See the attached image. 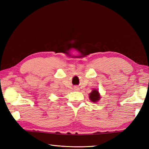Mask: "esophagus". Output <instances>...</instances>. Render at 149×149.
Returning a JSON list of instances; mask_svg holds the SVG:
<instances>
[{"mask_svg":"<svg viewBox=\"0 0 149 149\" xmlns=\"http://www.w3.org/2000/svg\"><path fill=\"white\" fill-rule=\"evenodd\" d=\"M75 90H78V88L77 87H75Z\"/></svg>","mask_w":149,"mask_h":149,"instance_id":"esophagus-1","label":"esophagus"}]
</instances>
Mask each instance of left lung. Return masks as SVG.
<instances>
[{
	"label": "left lung",
	"mask_w": 149,
	"mask_h": 149,
	"mask_svg": "<svg viewBox=\"0 0 149 149\" xmlns=\"http://www.w3.org/2000/svg\"><path fill=\"white\" fill-rule=\"evenodd\" d=\"M100 97H101V96H100L99 90L97 89H93L91 93H90L89 94V98L90 100L95 103L99 101L100 99Z\"/></svg>",
	"instance_id": "1"
}]
</instances>
